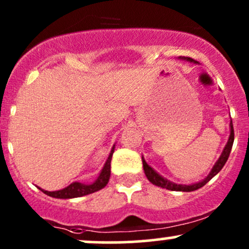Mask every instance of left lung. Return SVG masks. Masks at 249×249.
<instances>
[{"instance_id": "left-lung-1", "label": "left lung", "mask_w": 249, "mask_h": 249, "mask_svg": "<svg viewBox=\"0 0 249 249\" xmlns=\"http://www.w3.org/2000/svg\"><path fill=\"white\" fill-rule=\"evenodd\" d=\"M179 59L187 60V61H190V62H196L195 60H193L191 58H179ZM233 143H234V127H233V123H231V135H229L228 142H227V144H226L225 149H223L222 154H221L220 158L217 160V162L215 163L214 166H213L212 171H210L208 176H207L206 178L203 179V181H201L198 183H194V184L185 185V184H176V183L168 181V179L164 178V177L160 176V174L156 173L154 169H152L151 166H150L145 162V160L142 157V160H143L144 173H145L147 179H149V181L151 182L152 184L157 185V187H160V188H164V189L173 190V191H194V190H197V189H200V188L203 187V185H206L207 183H208L210 179H212L213 177L215 176V175L220 173V170L223 168V165L226 164L227 160H228L229 154H231V146H233Z\"/></svg>"}]
</instances>
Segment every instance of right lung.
I'll return each instance as SVG.
<instances>
[{"mask_svg":"<svg viewBox=\"0 0 249 249\" xmlns=\"http://www.w3.org/2000/svg\"><path fill=\"white\" fill-rule=\"evenodd\" d=\"M114 152V145L112 147L110 155H108L107 160H106L105 165H104L103 170L100 171L99 176L98 178L95 179L93 183L91 184H85V183H79V182H74L71 183L70 185L61 190H56V191H47L43 190L39 188V189L45 193L46 195L51 196V197H55V198H74V197H81V196L89 195V194L95 193V191L103 189L106 184H107L108 179H110V175H111V160H112V155Z\"/></svg>","mask_w":249,"mask_h":249,"instance_id":"add662e5","label":"right lung"}]
</instances>
